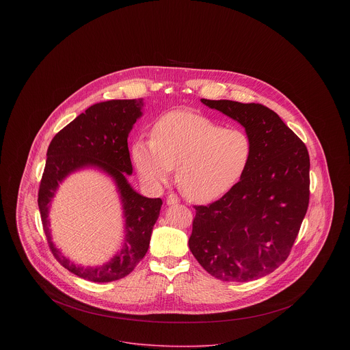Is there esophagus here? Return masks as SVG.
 I'll return each mask as SVG.
<instances>
[{"label":"esophagus","mask_w":350,"mask_h":350,"mask_svg":"<svg viewBox=\"0 0 350 350\" xmlns=\"http://www.w3.org/2000/svg\"><path fill=\"white\" fill-rule=\"evenodd\" d=\"M167 204L168 206H175V204H179L180 203V200H179V198L175 196V194H170L168 197H167Z\"/></svg>","instance_id":"34e87169"}]
</instances>
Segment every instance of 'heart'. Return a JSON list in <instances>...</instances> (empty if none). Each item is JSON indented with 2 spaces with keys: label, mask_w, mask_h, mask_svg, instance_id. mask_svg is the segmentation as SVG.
Wrapping results in <instances>:
<instances>
[{
  "label": "heart",
  "mask_w": 350,
  "mask_h": 350,
  "mask_svg": "<svg viewBox=\"0 0 350 350\" xmlns=\"http://www.w3.org/2000/svg\"><path fill=\"white\" fill-rule=\"evenodd\" d=\"M252 157L250 135L190 111H172L153 126L150 140L132 146L142 180L160 187L176 167V183L194 202L215 200L244 175Z\"/></svg>",
  "instance_id": "b5f03b06"
}]
</instances>
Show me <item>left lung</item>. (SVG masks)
Here are the masks:
<instances>
[{"instance_id":"1","label":"left lung","mask_w":350,"mask_h":350,"mask_svg":"<svg viewBox=\"0 0 350 350\" xmlns=\"http://www.w3.org/2000/svg\"><path fill=\"white\" fill-rule=\"evenodd\" d=\"M200 102L245 129L252 157L241 179L221 200L196 206L189 247L211 276L256 280L286 261L299 233L310 196L308 152L267 106Z\"/></svg>"}]
</instances>
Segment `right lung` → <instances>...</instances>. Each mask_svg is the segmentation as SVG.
<instances>
[{
	"label": "right lung",
	"instance_id": "right-lung-1",
	"mask_svg": "<svg viewBox=\"0 0 350 350\" xmlns=\"http://www.w3.org/2000/svg\"><path fill=\"white\" fill-rule=\"evenodd\" d=\"M144 100H111L92 105L64 126L51 142L39 189V210L44 233L55 258L74 275L94 283H107L129 275L150 248V234L163 200L139 194L128 182L132 161L128 136L143 116ZM93 167L115 183L123 206L124 241L115 256L102 266L85 267L71 262L51 241L50 200L58 185L71 173Z\"/></svg>",
	"mask_w": 350,
	"mask_h": 350
}]
</instances>
